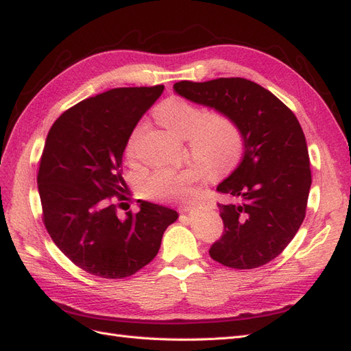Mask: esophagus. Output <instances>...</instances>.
Instances as JSON below:
<instances>
[{
	"label": "esophagus",
	"instance_id": "obj_1",
	"mask_svg": "<svg viewBox=\"0 0 351 351\" xmlns=\"http://www.w3.org/2000/svg\"><path fill=\"white\" fill-rule=\"evenodd\" d=\"M206 206H209V208H213V205H210V203H208V205ZM191 209V206H185L184 208V210H190Z\"/></svg>",
	"mask_w": 351,
	"mask_h": 351
}]
</instances>
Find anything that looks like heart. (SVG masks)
<instances>
[{
    "label": "heart",
    "mask_w": 351,
    "mask_h": 351,
    "mask_svg": "<svg viewBox=\"0 0 351 351\" xmlns=\"http://www.w3.org/2000/svg\"><path fill=\"white\" fill-rule=\"evenodd\" d=\"M154 117L173 134L185 138L191 156L215 172H226L238 162L243 134L238 122L227 113H206L202 106L181 95H172L156 106ZM143 130L145 124L138 122L130 133L125 143L128 157L134 156ZM208 175V167L203 165L182 169L160 167L143 179L141 189L149 199L184 202L193 197L195 184L205 181Z\"/></svg>",
    "instance_id": "heart-1"
}]
</instances>
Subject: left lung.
I'll return each instance as SVG.
<instances>
[{"instance_id": "8db88e82", "label": "left lung", "mask_w": 351, "mask_h": 351, "mask_svg": "<svg viewBox=\"0 0 351 351\" xmlns=\"http://www.w3.org/2000/svg\"><path fill=\"white\" fill-rule=\"evenodd\" d=\"M175 91L194 103L227 113L243 134V158L217 186L224 232L209 254L233 269H254L280 256L306 214L311 169L305 134L280 99L243 77L208 82L181 80Z\"/></svg>"}]
</instances>
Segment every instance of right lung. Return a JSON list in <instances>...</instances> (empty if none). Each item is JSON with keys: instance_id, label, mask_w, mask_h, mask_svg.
<instances>
[{"instance_id": "1", "label": "right lung", "mask_w": 351, "mask_h": 351, "mask_svg": "<svg viewBox=\"0 0 351 351\" xmlns=\"http://www.w3.org/2000/svg\"><path fill=\"white\" fill-rule=\"evenodd\" d=\"M162 89L113 88L89 97L61 113L46 137L37 175L45 227L73 263L100 278L141 271L178 218L149 202L137 214L118 213L130 200L122 178L127 138Z\"/></svg>"}]
</instances>
